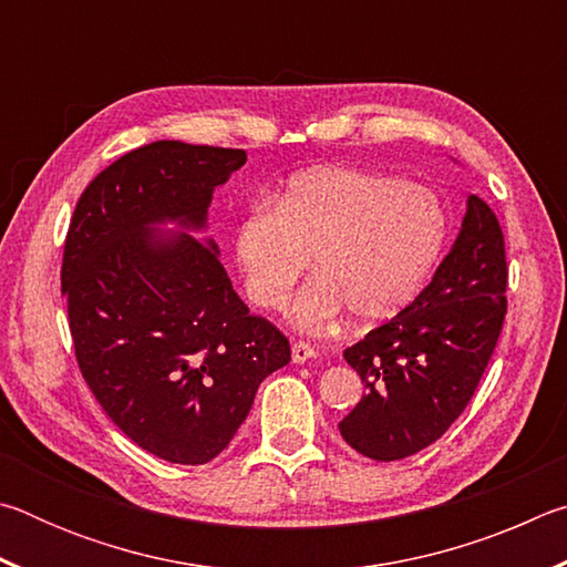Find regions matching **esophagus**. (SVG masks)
Segmentation results:
<instances>
[{
	"mask_svg": "<svg viewBox=\"0 0 567 567\" xmlns=\"http://www.w3.org/2000/svg\"><path fill=\"white\" fill-rule=\"evenodd\" d=\"M315 354H318V350L312 348L310 342H305V340H297L295 344H292V362H307V360H312Z\"/></svg>",
	"mask_w": 567,
	"mask_h": 567,
	"instance_id": "esophagus-1",
	"label": "esophagus"
}]
</instances>
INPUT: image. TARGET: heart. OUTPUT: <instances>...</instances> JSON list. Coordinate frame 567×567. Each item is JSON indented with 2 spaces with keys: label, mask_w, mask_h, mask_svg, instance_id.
<instances>
[{
  "label": "heart",
  "mask_w": 567,
  "mask_h": 567,
  "mask_svg": "<svg viewBox=\"0 0 567 567\" xmlns=\"http://www.w3.org/2000/svg\"><path fill=\"white\" fill-rule=\"evenodd\" d=\"M447 215L433 189L382 172H305L277 203L257 199L237 227L245 292L262 310H282L315 257L318 277L292 318L328 328L344 310L358 324L395 318L415 300L445 247Z\"/></svg>",
  "instance_id": "1"
}]
</instances>
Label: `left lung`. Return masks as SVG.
Returning <instances> with one entry per match:
<instances>
[{"mask_svg": "<svg viewBox=\"0 0 567 567\" xmlns=\"http://www.w3.org/2000/svg\"><path fill=\"white\" fill-rule=\"evenodd\" d=\"M505 237L470 195L453 249L412 305L344 350L368 395L340 422L360 455L390 463L433 445L463 415L507 315Z\"/></svg>", "mask_w": 567, "mask_h": 567, "instance_id": "1", "label": "left lung"}]
</instances>
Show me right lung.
<instances>
[{
    "label": "right lung",
    "instance_id": "obj_1",
    "mask_svg": "<svg viewBox=\"0 0 567 567\" xmlns=\"http://www.w3.org/2000/svg\"><path fill=\"white\" fill-rule=\"evenodd\" d=\"M245 159L175 140L137 147L84 187L66 229L62 292L82 378L114 425L167 463L223 453L260 382L290 362V340L239 300L215 245L150 235L165 217L203 227Z\"/></svg>",
    "mask_w": 567,
    "mask_h": 567
}]
</instances>
